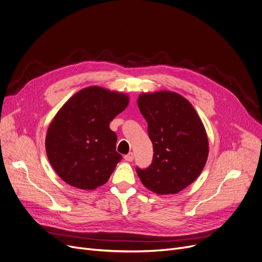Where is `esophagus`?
<instances>
[{
    "mask_svg": "<svg viewBox=\"0 0 262 262\" xmlns=\"http://www.w3.org/2000/svg\"><path fill=\"white\" fill-rule=\"evenodd\" d=\"M124 159H125L126 161H133L134 160V153H128L127 155L124 156Z\"/></svg>",
    "mask_w": 262,
    "mask_h": 262,
    "instance_id": "obj_1",
    "label": "esophagus"
}]
</instances>
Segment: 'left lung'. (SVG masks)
Instances as JSON below:
<instances>
[{
  "label": "left lung",
  "mask_w": 262,
  "mask_h": 262,
  "mask_svg": "<svg viewBox=\"0 0 262 262\" xmlns=\"http://www.w3.org/2000/svg\"><path fill=\"white\" fill-rule=\"evenodd\" d=\"M137 103L147 122L154 155L148 168L136 171L155 193H178L196 180L207 161L204 124L190 102L175 92L142 93Z\"/></svg>",
  "instance_id": "obj_1"
}]
</instances>
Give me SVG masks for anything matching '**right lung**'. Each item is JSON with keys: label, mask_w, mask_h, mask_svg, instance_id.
Masks as SVG:
<instances>
[{"label": "right lung", "mask_w": 262, "mask_h": 262, "mask_svg": "<svg viewBox=\"0 0 262 262\" xmlns=\"http://www.w3.org/2000/svg\"><path fill=\"white\" fill-rule=\"evenodd\" d=\"M128 102L126 94L91 86L75 93L58 110L48 128L46 149L63 182L82 190L107 183L122 159L109 123Z\"/></svg>", "instance_id": "obj_1"}]
</instances>
